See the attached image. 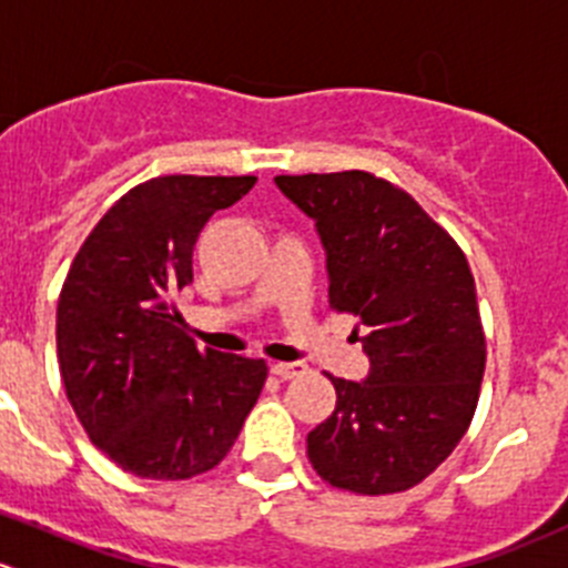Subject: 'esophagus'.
Instances as JSON below:
<instances>
[{
	"mask_svg": "<svg viewBox=\"0 0 568 568\" xmlns=\"http://www.w3.org/2000/svg\"><path fill=\"white\" fill-rule=\"evenodd\" d=\"M305 364L302 362H277V364H272V373L277 375V378H283V381H288V378H300V375H305Z\"/></svg>",
	"mask_w": 568,
	"mask_h": 568,
	"instance_id": "esophagus-1",
	"label": "esophagus"
}]
</instances>
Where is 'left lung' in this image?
<instances>
[{"label":"left lung","mask_w":568,"mask_h":568,"mask_svg":"<svg viewBox=\"0 0 568 568\" xmlns=\"http://www.w3.org/2000/svg\"><path fill=\"white\" fill-rule=\"evenodd\" d=\"M274 182L314 219L331 308L356 316L369 358L364 381L331 375L336 409L308 434L311 465L362 496L409 490L457 448L479 400L485 331L468 260L406 190L373 173Z\"/></svg>","instance_id":"1"}]
</instances>
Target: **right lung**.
<instances>
[{
  "instance_id": "obj_1",
  "label": "right lung",
  "mask_w": 568,
  "mask_h": 568,
  "mask_svg": "<svg viewBox=\"0 0 568 568\" xmlns=\"http://www.w3.org/2000/svg\"><path fill=\"white\" fill-rule=\"evenodd\" d=\"M254 176H159L116 201L58 296V367L89 439L129 474L176 481L215 468L257 404L268 367L199 349L171 296L193 283L212 212Z\"/></svg>"
}]
</instances>
